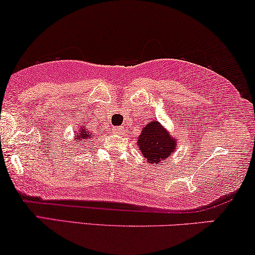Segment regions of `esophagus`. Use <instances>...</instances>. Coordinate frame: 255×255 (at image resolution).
<instances>
[{
    "label": "esophagus",
    "mask_w": 255,
    "mask_h": 255,
    "mask_svg": "<svg viewBox=\"0 0 255 255\" xmlns=\"http://www.w3.org/2000/svg\"><path fill=\"white\" fill-rule=\"evenodd\" d=\"M113 131L115 132V133H121V132L123 131V128H122L121 127H117V128H114Z\"/></svg>",
    "instance_id": "34e87169"
}]
</instances>
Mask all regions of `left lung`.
I'll return each instance as SVG.
<instances>
[{
	"instance_id": "left-lung-1",
	"label": "left lung",
	"mask_w": 255,
	"mask_h": 255,
	"mask_svg": "<svg viewBox=\"0 0 255 255\" xmlns=\"http://www.w3.org/2000/svg\"><path fill=\"white\" fill-rule=\"evenodd\" d=\"M176 142L175 135L170 134L159 122L152 121L142 128L137 145L146 161L156 165L173 154L177 147Z\"/></svg>"
}]
</instances>
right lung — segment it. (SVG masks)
Wrapping results in <instances>:
<instances>
[{"label": "right lung", "mask_w": 255, "mask_h": 255, "mask_svg": "<svg viewBox=\"0 0 255 255\" xmlns=\"http://www.w3.org/2000/svg\"><path fill=\"white\" fill-rule=\"evenodd\" d=\"M75 139L76 141L74 144H79V146H81L83 144H87L90 138H92V133H89L88 128H86L85 125H80L78 131L75 132Z\"/></svg>", "instance_id": "add662e5"}]
</instances>
